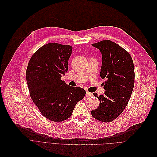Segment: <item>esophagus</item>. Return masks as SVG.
<instances>
[{"instance_id": "34e87169", "label": "esophagus", "mask_w": 157, "mask_h": 157, "mask_svg": "<svg viewBox=\"0 0 157 157\" xmlns=\"http://www.w3.org/2000/svg\"><path fill=\"white\" fill-rule=\"evenodd\" d=\"M86 96H92V95H93V94H92L91 93H89V92H88V91H86Z\"/></svg>"}]
</instances>
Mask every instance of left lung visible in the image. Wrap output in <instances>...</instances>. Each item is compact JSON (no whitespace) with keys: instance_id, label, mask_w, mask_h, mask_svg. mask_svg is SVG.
<instances>
[{"instance_id":"obj_1","label":"left lung","mask_w":157,"mask_h":157,"mask_svg":"<svg viewBox=\"0 0 157 157\" xmlns=\"http://www.w3.org/2000/svg\"><path fill=\"white\" fill-rule=\"evenodd\" d=\"M101 54L100 77L105 79L103 95L94 96L100 100L98 108L91 111L93 117L102 122L113 121L127 105L134 86V66L128 52L110 40L92 44Z\"/></svg>"}]
</instances>
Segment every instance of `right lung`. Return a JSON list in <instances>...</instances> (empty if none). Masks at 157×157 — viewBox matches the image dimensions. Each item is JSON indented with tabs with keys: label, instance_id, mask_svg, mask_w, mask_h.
<instances>
[{
	"label": "right lung",
	"instance_id": "obj_1",
	"mask_svg": "<svg viewBox=\"0 0 157 157\" xmlns=\"http://www.w3.org/2000/svg\"><path fill=\"white\" fill-rule=\"evenodd\" d=\"M72 47L50 43L37 50L30 59L26 80L31 98L41 113L50 121L68 119L86 91L67 85L61 78L68 71Z\"/></svg>",
	"mask_w": 157,
	"mask_h": 157
}]
</instances>
